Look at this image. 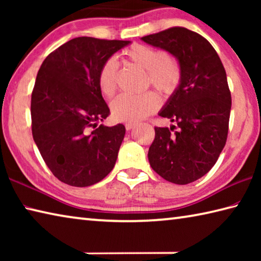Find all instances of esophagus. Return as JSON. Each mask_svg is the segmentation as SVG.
<instances>
[{
	"mask_svg": "<svg viewBox=\"0 0 261 261\" xmlns=\"http://www.w3.org/2000/svg\"><path fill=\"white\" fill-rule=\"evenodd\" d=\"M136 126V123H132V122H127L126 124H125V129L126 130H131L132 127H135Z\"/></svg>",
	"mask_w": 261,
	"mask_h": 261,
	"instance_id": "34e87169",
	"label": "esophagus"
}]
</instances>
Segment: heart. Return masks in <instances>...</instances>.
Segmentation results:
<instances>
[{"label":"heart","mask_w":261,"mask_h":261,"mask_svg":"<svg viewBox=\"0 0 261 261\" xmlns=\"http://www.w3.org/2000/svg\"><path fill=\"white\" fill-rule=\"evenodd\" d=\"M136 67L147 71L152 85L163 93H171L180 81V69L173 57L162 50L146 45L131 46L123 53ZM98 86L106 98H112L117 87V63L113 59L103 62L98 73ZM160 106L159 96L148 92L143 95H120L115 99L110 112L118 122H138L156 112Z\"/></svg>","instance_id":"heart-1"}]
</instances>
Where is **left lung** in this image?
<instances>
[{
  "label": "left lung",
  "mask_w": 261,
  "mask_h": 261,
  "mask_svg": "<svg viewBox=\"0 0 261 261\" xmlns=\"http://www.w3.org/2000/svg\"><path fill=\"white\" fill-rule=\"evenodd\" d=\"M174 56L180 81L159 112L177 124L155 127L148 149L154 171L168 182L184 185L206 175L226 145L231 95L226 70L204 37L185 28H171L141 38Z\"/></svg>",
  "instance_id": "1"
}]
</instances>
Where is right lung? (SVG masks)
Segmentation results:
<instances>
[{
	"mask_svg": "<svg viewBox=\"0 0 261 261\" xmlns=\"http://www.w3.org/2000/svg\"><path fill=\"white\" fill-rule=\"evenodd\" d=\"M131 41L79 37L42 62L31 99L32 135L43 161L61 182L90 187L116 163L125 126L99 125L109 108L98 86L105 61Z\"/></svg>",
	"mask_w": 261,
	"mask_h": 261,
	"instance_id": "1",
	"label": "right lung"
}]
</instances>
